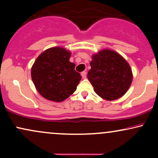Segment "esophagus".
<instances>
[{
  "label": "esophagus",
  "mask_w": 158,
  "mask_h": 158,
  "mask_svg": "<svg viewBox=\"0 0 158 158\" xmlns=\"http://www.w3.org/2000/svg\"><path fill=\"white\" fill-rule=\"evenodd\" d=\"M81 77H82L83 79H85V78H86L87 73H86V72H85V71H83V72H81Z\"/></svg>",
  "instance_id": "obj_1"
}]
</instances>
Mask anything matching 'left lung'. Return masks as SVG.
Instances as JSON below:
<instances>
[{"label": "left lung", "instance_id": "8db88e82", "mask_svg": "<svg viewBox=\"0 0 158 158\" xmlns=\"http://www.w3.org/2000/svg\"><path fill=\"white\" fill-rule=\"evenodd\" d=\"M88 79L95 93L106 100L119 99L126 93L132 81V72L122 56L102 50L92 56Z\"/></svg>", "mask_w": 158, "mask_h": 158}]
</instances>
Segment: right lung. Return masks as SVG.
<instances>
[{
	"label": "right lung",
	"instance_id": "obj_1",
	"mask_svg": "<svg viewBox=\"0 0 158 158\" xmlns=\"http://www.w3.org/2000/svg\"><path fill=\"white\" fill-rule=\"evenodd\" d=\"M70 52L64 48H51L36 59L31 77L38 92L48 100L59 102L77 90L81 77L69 61Z\"/></svg>",
	"mask_w": 158,
	"mask_h": 158
}]
</instances>
